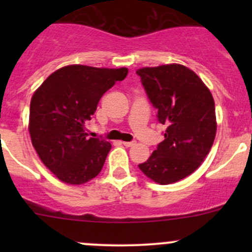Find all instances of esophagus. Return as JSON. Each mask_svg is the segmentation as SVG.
Returning a JSON list of instances; mask_svg holds the SVG:
<instances>
[{
	"label": "esophagus",
	"mask_w": 252,
	"mask_h": 252,
	"mask_svg": "<svg viewBox=\"0 0 252 252\" xmlns=\"http://www.w3.org/2000/svg\"><path fill=\"white\" fill-rule=\"evenodd\" d=\"M123 145L126 147H131V146H134V145H135V141H124Z\"/></svg>",
	"instance_id": "34e87169"
}]
</instances>
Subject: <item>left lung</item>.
<instances>
[{"mask_svg": "<svg viewBox=\"0 0 252 252\" xmlns=\"http://www.w3.org/2000/svg\"><path fill=\"white\" fill-rule=\"evenodd\" d=\"M136 74L167 126L164 140L139 168L158 184H172L196 171L210 152L217 130L215 101L201 79L182 64L141 68Z\"/></svg>", "mask_w": 252, "mask_h": 252, "instance_id": "1", "label": "left lung"}]
</instances>
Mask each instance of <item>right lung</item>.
I'll return each mask as SVG.
<instances>
[{
	"mask_svg": "<svg viewBox=\"0 0 252 252\" xmlns=\"http://www.w3.org/2000/svg\"><path fill=\"white\" fill-rule=\"evenodd\" d=\"M126 74V68L67 65L52 73L34 93L29 116L32 146L60 180L84 184L101 172L111 144L89 138L85 122L95 113L103 94Z\"/></svg>",
	"mask_w": 252,
	"mask_h": 252,
	"instance_id": "right-lung-1",
	"label": "right lung"
}]
</instances>
